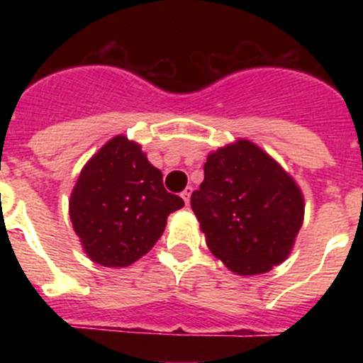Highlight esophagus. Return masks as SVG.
<instances>
[{
	"instance_id": "1",
	"label": "esophagus",
	"mask_w": 363,
	"mask_h": 363,
	"mask_svg": "<svg viewBox=\"0 0 363 363\" xmlns=\"http://www.w3.org/2000/svg\"><path fill=\"white\" fill-rule=\"evenodd\" d=\"M191 193H193V188H191V186H188V188H186L184 191L181 193V196H182V199H184V202H186V203H189V199H191Z\"/></svg>"
}]
</instances>
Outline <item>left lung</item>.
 <instances>
[{
  "instance_id": "obj_1",
  "label": "left lung",
  "mask_w": 363,
  "mask_h": 363,
  "mask_svg": "<svg viewBox=\"0 0 363 363\" xmlns=\"http://www.w3.org/2000/svg\"><path fill=\"white\" fill-rule=\"evenodd\" d=\"M191 208L208 250L240 276L284 262L303 219L298 186L250 140L208 156Z\"/></svg>"
}]
</instances>
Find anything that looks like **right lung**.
I'll return each instance as SVG.
<instances>
[{
  "label": "right lung",
  "instance_id": "add662e5",
  "mask_svg": "<svg viewBox=\"0 0 363 363\" xmlns=\"http://www.w3.org/2000/svg\"><path fill=\"white\" fill-rule=\"evenodd\" d=\"M184 200L163 186L140 145L119 135L82 168L69 219L84 250L104 267H126L151 250Z\"/></svg>",
  "mask_w": 363,
  "mask_h": 363
}]
</instances>
